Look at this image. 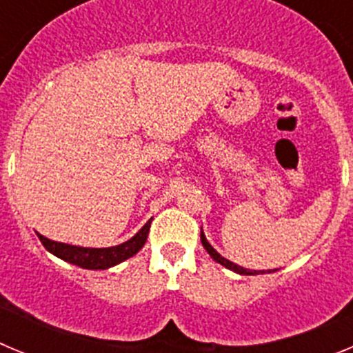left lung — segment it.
<instances>
[{
    "mask_svg": "<svg viewBox=\"0 0 353 353\" xmlns=\"http://www.w3.org/2000/svg\"><path fill=\"white\" fill-rule=\"evenodd\" d=\"M201 244H203V248L207 249L208 254H210V256L214 258V260L217 261V263H221V265H223V267H226V269L233 270V272L240 274V276H256V274H270V272H276V269H274V270H267V272H263V270H249V269H244V267H240V265L233 263V261L226 260V258L221 256L219 252H217L214 248H212L210 242H208L207 236H205L203 228H201Z\"/></svg>",
    "mask_w": 353,
    "mask_h": 353,
    "instance_id": "obj_1",
    "label": "left lung"
}]
</instances>
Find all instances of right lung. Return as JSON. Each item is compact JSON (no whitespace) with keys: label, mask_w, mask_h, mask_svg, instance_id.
Here are the masks:
<instances>
[{"label":"right lung","mask_w":353,"mask_h":353,"mask_svg":"<svg viewBox=\"0 0 353 353\" xmlns=\"http://www.w3.org/2000/svg\"><path fill=\"white\" fill-rule=\"evenodd\" d=\"M150 224H152V219L146 221L145 226L132 239H129L123 244L113 245V248H79V245L54 242V240L40 235V233H37V235H39L43 248L48 249L51 254H54V256L61 258L63 261L77 265L81 269L105 270L121 263V261L129 260L136 252L141 251V248L146 242V236H148Z\"/></svg>","instance_id":"add662e5"}]
</instances>
